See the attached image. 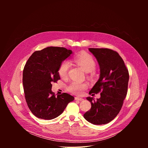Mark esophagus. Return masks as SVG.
Wrapping results in <instances>:
<instances>
[{"label": "esophagus", "instance_id": "obj_1", "mask_svg": "<svg viewBox=\"0 0 148 148\" xmlns=\"http://www.w3.org/2000/svg\"><path fill=\"white\" fill-rule=\"evenodd\" d=\"M75 100H77V101H82L83 99L82 98H79V97H75Z\"/></svg>", "mask_w": 148, "mask_h": 148}]
</instances>
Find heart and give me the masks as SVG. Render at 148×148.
<instances>
[{"label": "heart", "instance_id": "obj_1", "mask_svg": "<svg viewBox=\"0 0 148 148\" xmlns=\"http://www.w3.org/2000/svg\"><path fill=\"white\" fill-rule=\"evenodd\" d=\"M75 63L81 67L86 73H90V77L94 76V70L95 69L96 62L93 57L85 52H81L75 56L74 58ZM70 67V62L66 60L62 62L60 65L58 73L59 75L62 77H66L68 74L69 69ZM87 84L78 82H72L67 87L69 92L75 95H81L84 90L87 88Z\"/></svg>", "mask_w": 148, "mask_h": 148}]
</instances>
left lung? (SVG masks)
<instances>
[{
	"instance_id": "left-lung-1",
	"label": "left lung",
	"mask_w": 148,
	"mask_h": 148,
	"mask_svg": "<svg viewBox=\"0 0 148 148\" xmlns=\"http://www.w3.org/2000/svg\"><path fill=\"white\" fill-rule=\"evenodd\" d=\"M88 50L96 58L100 69L99 78L89 94L101 92L97 101L93 97L87 98L91 108L84 114V118L94 125L106 124L121 111L127 94L129 73L117 52L108 49Z\"/></svg>"
}]
</instances>
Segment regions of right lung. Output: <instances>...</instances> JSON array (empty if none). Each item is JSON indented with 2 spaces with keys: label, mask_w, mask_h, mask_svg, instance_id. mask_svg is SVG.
<instances>
[{
  "label": "right lung",
  "mask_w": 148,
  "mask_h": 148,
  "mask_svg": "<svg viewBox=\"0 0 148 148\" xmlns=\"http://www.w3.org/2000/svg\"><path fill=\"white\" fill-rule=\"evenodd\" d=\"M73 51L64 47H49L34 52L24 67L23 84L28 107L36 117L50 120L60 115L74 97L67 93L57 97L51 82L60 79L58 69Z\"/></svg>",
  "instance_id": "right-lung-1"
}]
</instances>
